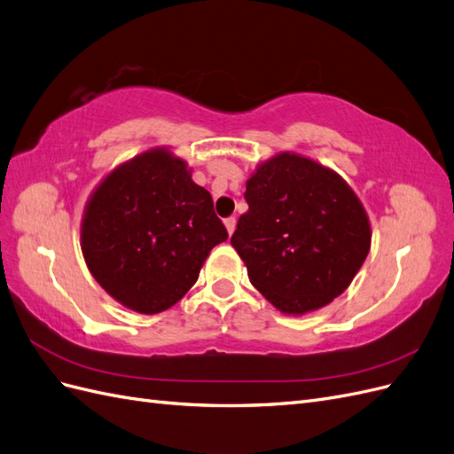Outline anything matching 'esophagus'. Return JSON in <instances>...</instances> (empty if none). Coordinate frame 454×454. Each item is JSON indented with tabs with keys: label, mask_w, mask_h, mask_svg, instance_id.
Wrapping results in <instances>:
<instances>
[{
	"label": "esophagus",
	"mask_w": 454,
	"mask_h": 454,
	"mask_svg": "<svg viewBox=\"0 0 454 454\" xmlns=\"http://www.w3.org/2000/svg\"><path fill=\"white\" fill-rule=\"evenodd\" d=\"M224 226H226V230H228V234H230V236L234 234V230H236V216H228V218L224 220Z\"/></svg>",
	"instance_id": "obj_1"
}]
</instances>
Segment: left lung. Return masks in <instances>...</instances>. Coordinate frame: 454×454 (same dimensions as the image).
Listing matches in <instances>:
<instances>
[{
	"mask_svg": "<svg viewBox=\"0 0 454 454\" xmlns=\"http://www.w3.org/2000/svg\"><path fill=\"white\" fill-rule=\"evenodd\" d=\"M249 211L231 247L254 289L283 314L323 308L352 283L371 247L369 218L334 171L283 152L247 180Z\"/></svg>",
	"mask_w": 454,
	"mask_h": 454,
	"instance_id": "1",
	"label": "left lung"
}]
</instances>
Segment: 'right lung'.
Returning <instances> with one entry per match:
<instances>
[{
  "label": "right lung",
  "instance_id": "add662e5",
  "mask_svg": "<svg viewBox=\"0 0 454 454\" xmlns=\"http://www.w3.org/2000/svg\"><path fill=\"white\" fill-rule=\"evenodd\" d=\"M228 231L186 161L163 148L112 171L90 196L82 251L100 287L140 314L176 304Z\"/></svg>",
  "mask_w": 454,
  "mask_h": 454
}]
</instances>
